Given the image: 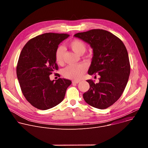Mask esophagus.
I'll list each match as a JSON object with an SVG mask.
<instances>
[{
    "instance_id": "esophagus-1",
    "label": "esophagus",
    "mask_w": 148,
    "mask_h": 148,
    "mask_svg": "<svg viewBox=\"0 0 148 148\" xmlns=\"http://www.w3.org/2000/svg\"><path fill=\"white\" fill-rule=\"evenodd\" d=\"M78 82H79V81H73L72 82L73 84H78Z\"/></svg>"
}]
</instances>
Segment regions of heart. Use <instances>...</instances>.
I'll return each mask as SVG.
<instances>
[{
    "instance_id": "obj_1",
    "label": "heart",
    "mask_w": 148,
    "mask_h": 148,
    "mask_svg": "<svg viewBox=\"0 0 148 148\" xmlns=\"http://www.w3.org/2000/svg\"><path fill=\"white\" fill-rule=\"evenodd\" d=\"M73 51L78 54L82 55L86 50V45L82 41L75 39L71 41L69 45ZM55 59L58 64H62L64 59V49L62 47H58L55 53ZM86 71V67L82 64L71 65L66 67L62 71V74L66 78L78 80Z\"/></svg>"
}]
</instances>
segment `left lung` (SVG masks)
Returning a JSON list of instances; mask_svg holds the SVG:
<instances>
[{"instance_id": "obj_1", "label": "left lung", "mask_w": 148, "mask_h": 148, "mask_svg": "<svg viewBox=\"0 0 148 148\" xmlns=\"http://www.w3.org/2000/svg\"><path fill=\"white\" fill-rule=\"evenodd\" d=\"M90 45L93 56L88 71L89 75L98 74L99 82L87 81L90 89L83 94L91 106L103 110L114 103L122 94L130 74L127 50L114 34L102 29H93L74 35Z\"/></svg>"}]
</instances>
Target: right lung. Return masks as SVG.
I'll return each mask as SVG.
<instances>
[{
    "instance_id": "obj_1",
    "label": "right lung",
    "mask_w": 148,
    "mask_h": 148,
    "mask_svg": "<svg viewBox=\"0 0 148 148\" xmlns=\"http://www.w3.org/2000/svg\"><path fill=\"white\" fill-rule=\"evenodd\" d=\"M68 34L47 33L30 40L20 54L16 73L20 86L27 101L35 108L46 110L64 99L71 81L65 78L50 80L58 70L55 53Z\"/></svg>"
}]
</instances>
